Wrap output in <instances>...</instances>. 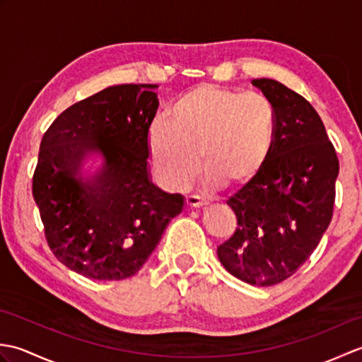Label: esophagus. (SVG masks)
Segmentation results:
<instances>
[{"mask_svg":"<svg viewBox=\"0 0 362 362\" xmlns=\"http://www.w3.org/2000/svg\"><path fill=\"white\" fill-rule=\"evenodd\" d=\"M185 202H187L189 209H202V206L206 205V202L202 201V199L199 196H187Z\"/></svg>","mask_w":362,"mask_h":362,"instance_id":"obj_1","label":"esophagus"}]
</instances>
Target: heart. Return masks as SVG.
Instances as JSON below:
<instances>
[{
  "mask_svg": "<svg viewBox=\"0 0 362 362\" xmlns=\"http://www.w3.org/2000/svg\"><path fill=\"white\" fill-rule=\"evenodd\" d=\"M275 136L276 110L266 95L202 83L177 99L169 121L152 122L148 149L169 189L193 182L201 163L211 189H243L263 173Z\"/></svg>",
  "mask_w": 362,
  "mask_h": 362,
  "instance_id": "obj_1",
  "label": "heart"
}]
</instances>
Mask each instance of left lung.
Returning a JSON list of instances; mask_svg holds the SVG:
<instances>
[{
  "mask_svg": "<svg viewBox=\"0 0 362 362\" xmlns=\"http://www.w3.org/2000/svg\"><path fill=\"white\" fill-rule=\"evenodd\" d=\"M252 83L275 105V144L258 179L227 201L238 227L218 257L236 279L272 286L297 272L332 222L339 160L303 96L274 79Z\"/></svg>",
  "mask_w": 362,
  "mask_h": 362,
  "instance_id": "obj_1",
  "label": "left lung"
}]
</instances>
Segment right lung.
Returning <instances> with one entry per match:
<instances>
[{
	"label": "right lung",
	"mask_w": 362,
	"mask_h": 362,
	"mask_svg": "<svg viewBox=\"0 0 362 362\" xmlns=\"http://www.w3.org/2000/svg\"><path fill=\"white\" fill-rule=\"evenodd\" d=\"M153 83H122L73 104L46 130L33 177L45 238L60 263L87 279L124 280L157 247L182 210L149 179L148 130L158 109ZM91 153L102 171L82 177Z\"/></svg>",
	"instance_id": "add662e5"
}]
</instances>
